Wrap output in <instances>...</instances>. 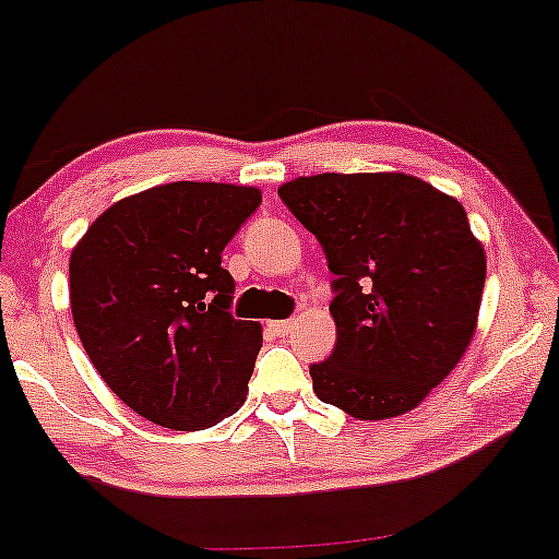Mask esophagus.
<instances>
[{"label": "esophagus", "mask_w": 559, "mask_h": 559, "mask_svg": "<svg viewBox=\"0 0 559 559\" xmlns=\"http://www.w3.org/2000/svg\"><path fill=\"white\" fill-rule=\"evenodd\" d=\"M267 328H271L275 335H288L294 331V320H273L267 322Z\"/></svg>", "instance_id": "obj_1"}]
</instances>
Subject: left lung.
<instances>
[{
	"mask_svg": "<svg viewBox=\"0 0 559 559\" xmlns=\"http://www.w3.org/2000/svg\"><path fill=\"white\" fill-rule=\"evenodd\" d=\"M278 194L335 275V348L309 367L318 399L359 421L412 412L479 322L487 254L463 205L401 171L314 174Z\"/></svg>",
	"mask_w": 559,
	"mask_h": 559,
	"instance_id": "8db88e82",
	"label": "left lung"
}]
</instances>
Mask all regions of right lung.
<instances>
[{
  "label": "right lung",
  "mask_w": 559,
  "mask_h": 559,
  "mask_svg": "<svg viewBox=\"0 0 559 559\" xmlns=\"http://www.w3.org/2000/svg\"><path fill=\"white\" fill-rule=\"evenodd\" d=\"M258 187L171 181L87 226L70 258V307L93 367L134 414L194 432L247 399L260 322L231 318L221 252L258 211Z\"/></svg>",
  "instance_id": "obj_1"
}]
</instances>
